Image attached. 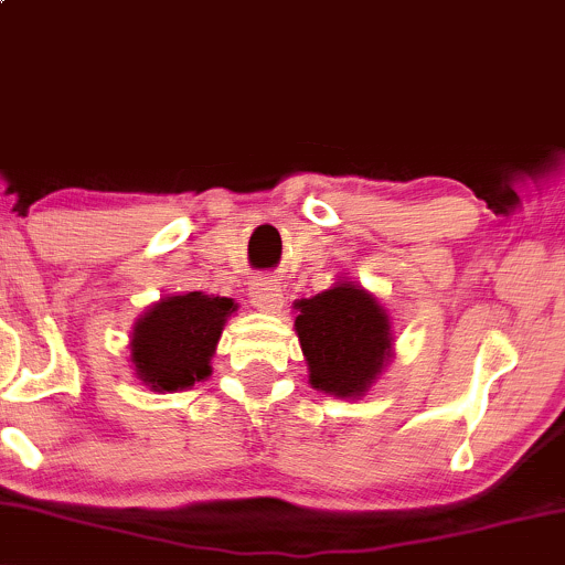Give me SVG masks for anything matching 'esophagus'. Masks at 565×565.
Here are the masks:
<instances>
[{
	"instance_id": "1",
	"label": "esophagus",
	"mask_w": 565,
	"mask_h": 565,
	"mask_svg": "<svg viewBox=\"0 0 565 565\" xmlns=\"http://www.w3.org/2000/svg\"><path fill=\"white\" fill-rule=\"evenodd\" d=\"M250 303L258 309V312H280L282 307V290L271 277H253L250 288H248Z\"/></svg>"
}]
</instances>
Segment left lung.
<instances>
[{"mask_svg":"<svg viewBox=\"0 0 565 565\" xmlns=\"http://www.w3.org/2000/svg\"><path fill=\"white\" fill-rule=\"evenodd\" d=\"M296 309L309 384L333 397H363L392 358L386 309L365 288L347 280L296 301Z\"/></svg>","mask_w":565,"mask_h":565,"instance_id":"8db88e82","label":"left lung"}]
</instances>
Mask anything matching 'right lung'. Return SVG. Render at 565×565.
<instances>
[{
    "label": "right lung",
    "mask_w": 565,
    "mask_h": 565,
    "mask_svg": "<svg viewBox=\"0 0 565 565\" xmlns=\"http://www.w3.org/2000/svg\"><path fill=\"white\" fill-rule=\"evenodd\" d=\"M237 303L200 290L164 296L138 317L130 335V363L154 392H179L211 376V358L224 322Z\"/></svg>",
    "instance_id": "right-lung-1"
}]
</instances>
